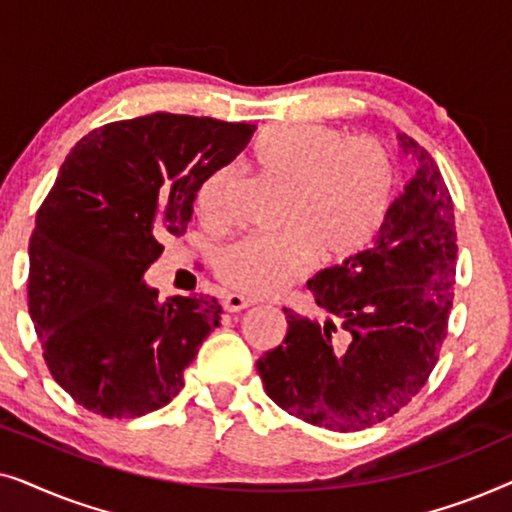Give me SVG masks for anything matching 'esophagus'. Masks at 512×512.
I'll use <instances>...</instances> for the list:
<instances>
[{
	"label": "esophagus",
	"mask_w": 512,
	"mask_h": 512,
	"mask_svg": "<svg viewBox=\"0 0 512 512\" xmlns=\"http://www.w3.org/2000/svg\"><path fill=\"white\" fill-rule=\"evenodd\" d=\"M254 305V300L251 298H244L240 293H226L223 296V310L228 312H240V310H247V307Z\"/></svg>",
	"instance_id": "1"
}]
</instances>
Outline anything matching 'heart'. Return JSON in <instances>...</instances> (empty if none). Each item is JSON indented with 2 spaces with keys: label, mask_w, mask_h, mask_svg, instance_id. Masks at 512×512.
<instances>
[{
  "label": "heart",
  "mask_w": 512,
  "mask_h": 512,
  "mask_svg": "<svg viewBox=\"0 0 512 512\" xmlns=\"http://www.w3.org/2000/svg\"><path fill=\"white\" fill-rule=\"evenodd\" d=\"M254 158L289 188L275 219L282 228L230 244L216 263L221 282L251 298L275 296L312 256L328 263L361 249L382 223L396 181L387 146L326 125H272L256 139ZM230 186V167L202 181L195 193L202 219L226 226Z\"/></svg>",
  "instance_id": "1"
}]
</instances>
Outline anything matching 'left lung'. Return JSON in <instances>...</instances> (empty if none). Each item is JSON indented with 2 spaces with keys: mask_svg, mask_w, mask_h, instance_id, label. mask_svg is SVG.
Instances as JSON below:
<instances>
[{
  "mask_svg": "<svg viewBox=\"0 0 512 512\" xmlns=\"http://www.w3.org/2000/svg\"><path fill=\"white\" fill-rule=\"evenodd\" d=\"M398 139L419 170L375 242L307 282L326 321L284 310V342L256 363L279 408L328 431H361L403 410L447 338L457 275L454 202L429 151L405 132Z\"/></svg>",
  "mask_w": 512,
  "mask_h": 512,
  "instance_id": "obj_1",
  "label": "left lung"
}]
</instances>
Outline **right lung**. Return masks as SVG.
I'll use <instances>...</instances> for the list:
<instances>
[{
  "mask_svg": "<svg viewBox=\"0 0 512 512\" xmlns=\"http://www.w3.org/2000/svg\"><path fill=\"white\" fill-rule=\"evenodd\" d=\"M256 125L151 114L81 139L41 202L27 307L53 380L107 419L142 417L184 387L219 326L216 298L165 303L142 282L184 235L202 181L247 149Z\"/></svg>",
  "mask_w": 512,
  "mask_h": 512,
  "instance_id": "right-lung-1",
  "label": "right lung"
}]
</instances>
